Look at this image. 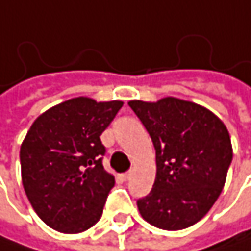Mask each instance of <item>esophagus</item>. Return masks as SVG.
Here are the masks:
<instances>
[{
	"mask_svg": "<svg viewBox=\"0 0 251 251\" xmlns=\"http://www.w3.org/2000/svg\"><path fill=\"white\" fill-rule=\"evenodd\" d=\"M130 176H132V173H130V172H126V173H124V175H122V177H124V180H129V178H130Z\"/></svg>",
	"mask_w": 251,
	"mask_h": 251,
	"instance_id": "34e87169",
	"label": "esophagus"
}]
</instances>
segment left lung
<instances>
[{"mask_svg": "<svg viewBox=\"0 0 251 251\" xmlns=\"http://www.w3.org/2000/svg\"><path fill=\"white\" fill-rule=\"evenodd\" d=\"M127 104L155 148L154 186L136 202L142 218L169 231L196 224L221 195L232 161L226 125L208 109L175 97Z\"/></svg>", "mask_w": 251, "mask_h": 251, "instance_id": "obj_1", "label": "left lung"}]
</instances>
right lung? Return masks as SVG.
Here are the masks:
<instances>
[{"label":"right lung","instance_id":"right-lung-1","mask_svg":"<svg viewBox=\"0 0 251 251\" xmlns=\"http://www.w3.org/2000/svg\"><path fill=\"white\" fill-rule=\"evenodd\" d=\"M122 101L97 103L88 97L64 101L40 115L20 148L25 195L50 228L75 234L101 217L115 177L103 167L100 135Z\"/></svg>","mask_w":251,"mask_h":251}]
</instances>
